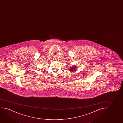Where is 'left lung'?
Returning <instances> with one entry per match:
<instances>
[{
    "instance_id": "obj_1",
    "label": "left lung",
    "mask_w": 123,
    "mask_h": 123,
    "mask_svg": "<svg viewBox=\"0 0 123 123\" xmlns=\"http://www.w3.org/2000/svg\"><path fill=\"white\" fill-rule=\"evenodd\" d=\"M70 70L71 71H74L75 70H76V67H75V66H71V67H70Z\"/></svg>"
}]
</instances>
